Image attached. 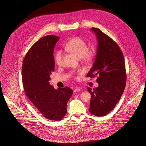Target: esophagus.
<instances>
[{
    "instance_id": "esophagus-1",
    "label": "esophagus",
    "mask_w": 146,
    "mask_h": 146,
    "mask_svg": "<svg viewBox=\"0 0 146 146\" xmlns=\"http://www.w3.org/2000/svg\"><path fill=\"white\" fill-rule=\"evenodd\" d=\"M80 89L79 88H76L74 90V92H80Z\"/></svg>"
}]
</instances>
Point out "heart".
Returning a JSON list of instances; mask_svg holds the SVG:
<instances>
[{"label": "heart", "instance_id": "obj_1", "mask_svg": "<svg viewBox=\"0 0 146 146\" xmlns=\"http://www.w3.org/2000/svg\"><path fill=\"white\" fill-rule=\"evenodd\" d=\"M65 49L78 58L84 61H90L95 58L96 54V49L95 47L88 48L87 42L81 38L76 37L71 39L65 45ZM62 53L58 51L55 55V61L57 65L62 63Z\"/></svg>", "mask_w": 146, "mask_h": 146}]
</instances>
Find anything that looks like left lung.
<instances>
[{
    "mask_svg": "<svg viewBox=\"0 0 146 146\" xmlns=\"http://www.w3.org/2000/svg\"><path fill=\"white\" fill-rule=\"evenodd\" d=\"M97 37V54L92 67L86 76H97L98 86L92 90L89 111L96 116H106L116 105L126 84L124 56L121 50L110 37L101 30L92 28Z\"/></svg>",
    "mask_w": 146,
    "mask_h": 146,
    "instance_id": "1",
    "label": "left lung"
}]
</instances>
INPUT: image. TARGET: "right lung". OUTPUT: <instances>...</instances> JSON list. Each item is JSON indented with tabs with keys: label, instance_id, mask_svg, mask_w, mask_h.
<instances>
[{
	"label": "right lung",
	"instance_id": "1",
	"mask_svg": "<svg viewBox=\"0 0 146 146\" xmlns=\"http://www.w3.org/2000/svg\"><path fill=\"white\" fill-rule=\"evenodd\" d=\"M55 35L44 36L27 53L23 62L22 81L25 95L40 113L51 121H60L67 113V103L73 91L68 87L55 90L49 84L54 71Z\"/></svg>",
	"mask_w": 146,
	"mask_h": 146
}]
</instances>
